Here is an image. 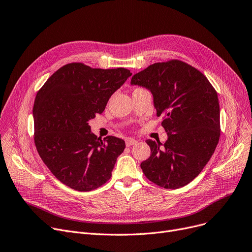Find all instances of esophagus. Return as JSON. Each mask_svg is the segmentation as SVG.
<instances>
[{"mask_svg": "<svg viewBox=\"0 0 252 252\" xmlns=\"http://www.w3.org/2000/svg\"><path fill=\"white\" fill-rule=\"evenodd\" d=\"M138 143V141L137 140H135V139H131V138H127V139H126V146L127 147H129V146H133V145H135V144H137Z\"/></svg>", "mask_w": 252, "mask_h": 252, "instance_id": "esophagus-1", "label": "esophagus"}]
</instances>
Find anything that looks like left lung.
Returning <instances> with one entry per match:
<instances>
[{"mask_svg": "<svg viewBox=\"0 0 252 252\" xmlns=\"http://www.w3.org/2000/svg\"><path fill=\"white\" fill-rule=\"evenodd\" d=\"M153 96L167 140H147L151 155L141 163L148 180L165 189L186 186L201 173L219 143L220 104L204 74L180 60L154 63L131 77Z\"/></svg>", "mask_w": 252, "mask_h": 252, "instance_id": "left-lung-1", "label": "left lung"}]
</instances>
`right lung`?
Returning a JSON list of instances; mask_svg holds the SVG:
<instances>
[{"mask_svg":"<svg viewBox=\"0 0 252 252\" xmlns=\"http://www.w3.org/2000/svg\"><path fill=\"white\" fill-rule=\"evenodd\" d=\"M130 75L122 67L69 63L37 92L32 109L35 147L51 173L69 188L91 191L110 179L126 143L113 136L102 141L91 131L89 121L104 111Z\"/></svg>","mask_w":252,"mask_h":252,"instance_id":"right-lung-1","label":"right lung"}]
</instances>
